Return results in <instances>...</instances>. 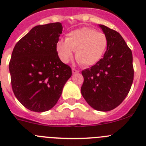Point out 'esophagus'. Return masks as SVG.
Returning <instances> with one entry per match:
<instances>
[{
    "label": "esophagus",
    "instance_id": "1",
    "mask_svg": "<svg viewBox=\"0 0 146 146\" xmlns=\"http://www.w3.org/2000/svg\"><path fill=\"white\" fill-rule=\"evenodd\" d=\"M72 73H79V70H77V69H76V68H72Z\"/></svg>",
    "mask_w": 146,
    "mask_h": 146
}]
</instances>
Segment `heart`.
I'll use <instances>...</instances> for the list:
<instances>
[{
  "label": "heart",
  "mask_w": 146,
  "mask_h": 146,
  "mask_svg": "<svg viewBox=\"0 0 146 146\" xmlns=\"http://www.w3.org/2000/svg\"><path fill=\"white\" fill-rule=\"evenodd\" d=\"M108 46L107 35L93 28L83 27L67 33L66 40H60L56 50L60 60L68 63L76 52V58L83 66L90 67L98 63Z\"/></svg>",
  "instance_id": "obj_1"
}]
</instances>
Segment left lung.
Returning a JSON list of instances; mask_svg holds the SVG:
<instances>
[{
	"label": "left lung",
	"instance_id": "left-lung-1",
	"mask_svg": "<svg viewBox=\"0 0 146 146\" xmlns=\"http://www.w3.org/2000/svg\"><path fill=\"white\" fill-rule=\"evenodd\" d=\"M99 26L107 35L108 46L98 63L82 70L81 93L93 108L109 111L119 106L131 90L134 76L133 55L119 33L106 25Z\"/></svg>",
	"mask_w": 146,
	"mask_h": 146
}]
</instances>
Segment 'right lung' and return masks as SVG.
Returning <instances> with one entry per match:
<instances>
[{
    "instance_id": "add662e5",
    "label": "right lung",
    "mask_w": 146,
    "mask_h": 146,
    "mask_svg": "<svg viewBox=\"0 0 146 146\" xmlns=\"http://www.w3.org/2000/svg\"><path fill=\"white\" fill-rule=\"evenodd\" d=\"M62 28L58 22L35 26L13 50L9 63L13 91L30 111L51 109L72 75L71 68L60 60L56 50Z\"/></svg>"
}]
</instances>
